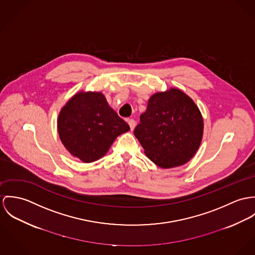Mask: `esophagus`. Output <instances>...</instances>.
<instances>
[{
    "label": "esophagus",
    "mask_w": 255,
    "mask_h": 255,
    "mask_svg": "<svg viewBox=\"0 0 255 255\" xmlns=\"http://www.w3.org/2000/svg\"><path fill=\"white\" fill-rule=\"evenodd\" d=\"M128 124H129V126H130L131 131H133V130H134V128H135V126H136V122H135V120H134V119H129V120H128Z\"/></svg>",
    "instance_id": "1"
}]
</instances>
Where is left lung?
Instances as JSON below:
<instances>
[{
    "label": "left lung",
    "mask_w": 255,
    "mask_h": 255,
    "mask_svg": "<svg viewBox=\"0 0 255 255\" xmlns=\"http://www.w3.org/2000/svg\"><path fill=\"white\" fill-rule=\"evenodd\" d=\"M134 135L157 166H181L196 154L203 136V118L195 102L171 88L153 94Z\"/></svg>",
    "instance_id": "left-lung-1"
}]
</instances>
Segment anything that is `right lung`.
<instances>
[{
	"label": "right lung",
	"instance_id": "add662e5",
	"mask_svg": "<svg viewBox=\"0 0 255 255\" xmlns=\"http://www.w3.org/2000/svg\"><path fill=\"white\" fill-rule=\"evenodd\" d=\"M130 130L101 92L76 93L57 117L59 139L69 153L85 163L103 157L115 139Z\"/></svg>",
	"mask_w": 255,
	"mask_h": 255
}]
</instances>
